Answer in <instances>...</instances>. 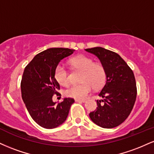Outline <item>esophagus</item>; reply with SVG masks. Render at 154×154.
Segmentation results:
<instances>
[{
  "label": "esophagus",
  "instance_id": "34e87169",
  "mask_svg": "<svg viewBox=\"0 0 154 154\" xmlns=\"http://www.w3.org/2000/svg\"><path fill=\"white\" fill-rule=\"evenodd\" d=\"M75 102H80V103H85V100H79V99H75Z\"/></svg>",
  "mask_w": 154,
  "mask_h": 154
}]
</instances>
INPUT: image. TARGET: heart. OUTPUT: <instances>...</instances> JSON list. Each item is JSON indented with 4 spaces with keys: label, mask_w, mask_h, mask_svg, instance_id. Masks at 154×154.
I'll use <instances>...</instances> for the list:
<instances>
[{
    "label": "heart",
    "mask_w": 154,
    "mask_h": 154,
    "mask_svg": "<svg viewBox=\"0 0 154 154\" xmlns=\"http://www.w3.org/2000/svg\"><path fill=\"white\" fill-rule=\"evenodd\" d=\"M75 68L84 70L79 85H73L65 91V95L75 99L82 100L93 91V88L99 89L103 87L106 82V75L104 67L99 63H95L93 59L85 56H78L70 61ZM55 78L60 85L66 86L70 82V76L68 70L62 63L56 66Z\"/></svg>",
    "instance_id": "1"
}]
</instances>
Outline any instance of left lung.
<instances>
[{
  "mask_svg": "<svg viewBox=\"0 0 154 154\" xmlns=\"http://www.w3.org/2000/svg\"><path fill=\"white\" fill-rule=\"evenodd\" d=\"M100 60L106 75L105 85L98 94V107L89 116L95 125L103 128L119 126L130 115L134 106L137 88L133 72L115 52L102 47L85 49Z\"/></svg>",
  "mask_w": 154,
  "mask_h": 154,
  "instance_id": "left-lung-1",
  "label": "left lung"
}]
</instances>
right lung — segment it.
I'll use <instances>...</instances> for the list:
<instances>
[{"instance_id": "add662e5", "label": "right lung", "mask_w": 154, "mask_h": 154, "mask_svg": "<svg viewBox=\"0 0 154 154\" xmlns=\"http://www.w3.org/2000/svg\"><path fill=\"white\" fill-rule=\"evenodd\" d=\"M75 50L52 48L37 54L24 70L21 82L23 101L33 120L40 127L53 129L66 121L75 100L63 98L56 103L52 100L60 85L55 78V70L63 59Z\"/></svg>"}]
</instances>
